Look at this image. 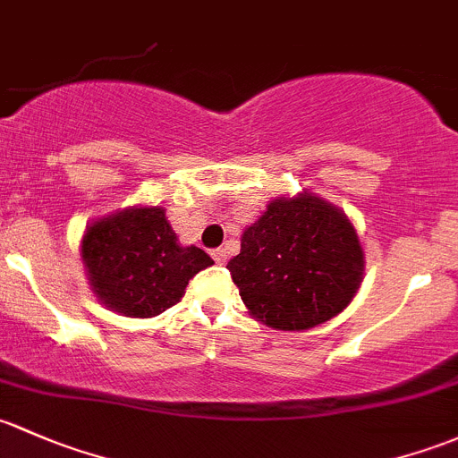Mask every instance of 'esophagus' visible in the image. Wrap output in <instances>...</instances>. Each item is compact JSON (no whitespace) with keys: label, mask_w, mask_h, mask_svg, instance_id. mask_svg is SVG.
Masks as SVG:
<instances>
[{"label":"esophagus","mask_w":458,"mask_h":458,"mask_svg":"<svg viewBox=\"0 0 458 458\" xmlns=\"http://www.w3.org/2000/svg\"><path fill=\"white\" fill-rule=\"evenodd\" d=\"M213 259L219 263V266H224V263L228 261V252H225L224 248H216V250H213Z\"/></svg>","instance_id":"1"}]
</instances>
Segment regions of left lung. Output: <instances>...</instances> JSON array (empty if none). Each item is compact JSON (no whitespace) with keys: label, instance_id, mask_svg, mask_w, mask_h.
Here are the masks:
<instances>
[{"label":"left lung","instance_id":"obj_1","mask_svg":"<svg viewBox=\"0 0 458 458\" xmlns=\"http://www.w3.org/2000/svg\"><path fill=\"white\" fill-rule=\"evenodd\" d=\"M250 316L276 331H307L351 305L364 250L343 208L302 191L274 197L228 263Z\"/></svg>","mask_w":458,"mask_h":458}]
</instances>
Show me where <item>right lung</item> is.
Returning <instances> with one entry per match:
<instances>
[{"label":"right lung","instance_id":"obj_1","mask_svg":"<svg viewBox=\"0 0 458 458\" xmlns=\"http://www.w3.org/2000/svg\"><path fill=\"white\" fill-rule=\"evenodd\" d=\"M81 259L100 305L127 318L160 316L215 263L201 248L180 243L162 206H129L94 219L81 239Z\"/></svg>","mask_w":458,"mask_h":458}]
</instances>
